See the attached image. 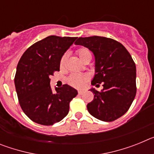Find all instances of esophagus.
<instances>
[{
  "instance_id": "34e87169",
  "label": "esophagus",
  "mask_w": 154,
  "mask_h": 154,
  "mask_svg": "<svg viewBox=\"0 0 154 154\" xmlns=\"http://www.w3.org/2000/svg\"><path fill=\"white\" fill-rule=\"evenodd\" d=\"M79 95H82V93H83V91H82V90H79L78 92Z\"/></svg>"
}]
</instances>
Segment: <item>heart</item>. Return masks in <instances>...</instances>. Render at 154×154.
<instances>
[{
    "instance_id": "1",
    "label": "heart",
    "mask_w": 154,
    "mask_h": 154,
    "mask_svg": "<svg viewBox=\"0 0 154 154\" xmlns=\"http://www.w3.org/2000/svg\"><path fill=\"white\" fill-rule=\"evenodd\" d=\"M77 55H79L80 59L82 62H84L88 57L91 56V53L87 48H82L77 50ZM66 58H67L66 55H64L62 56V59L60 61L61 67H63L64 65H65ZM88 79H89V76L87 75H71L69 78V82L72 86L77 87V88H81V87L83 86L85 82L88 80Z\"/></svg>"
}]
</instances>
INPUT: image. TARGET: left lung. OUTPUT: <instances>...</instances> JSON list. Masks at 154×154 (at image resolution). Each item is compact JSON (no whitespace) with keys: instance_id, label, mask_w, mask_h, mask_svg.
Returning a JSON list of instances; mask_svg holds the SVG:
<instances>
[{"instance_id":"8db88e82","label":"left lung","mask_w":154,"mask_h":154,"mask_svg":"<svg viewBox=\"0 0 154 154\" xmlns=\"http://www.w3.org/2000/svg\"><path fill=\"white\" fill-rule=\"evenodd\" d=\"M75 44L93 53L95 75L92 85L103 84L100 92L90 89L94 99L87 105L89 112L105 122L121 117L130 109L137 93V69L129 51L117 41L105 37H80Z\"/></svg>"}]
</instances>
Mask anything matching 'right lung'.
<instances>
[{"mask_svg":"<svg viewBox=\"0 0 154 154\" xmlns=\"http://www.w3.org/2000/svg\"><path fill=\"white\" fill-rule=\"evenodd\" d=\"M76 38L48 36L30 46L19 60L14 77L19 104L35 123L51 126L69 113L78 92L67 84L53 92L49 76L59 71L62 56Z\"/></svg>","mask_w":154,"mask_h":154,"instance_id":"1","label":"right lung"}]
</instances>
